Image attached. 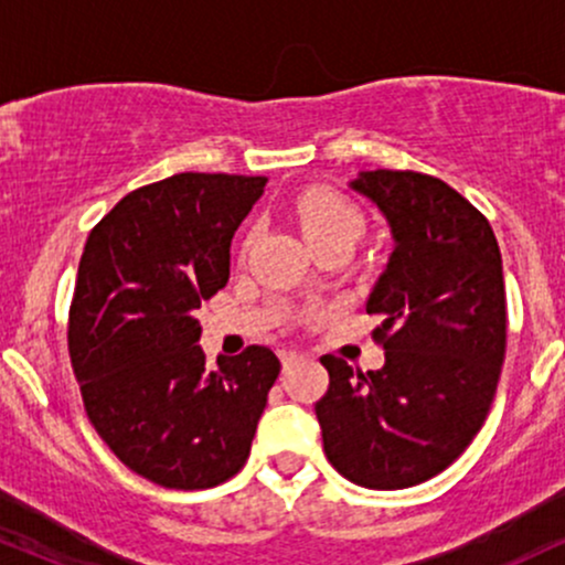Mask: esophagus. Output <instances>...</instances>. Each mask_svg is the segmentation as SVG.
<instances>
[{
    "mask_svg": "<svg viewBox=\"0 0 565 565\" xmlns=\"http://www.w3.org/2000/svg\"><path fill=\"white\" fill-rule=\"evenodd\" d=\"M278 355H281V364H284V369H289V364H295L297 359H302L300 350H295V348H284V350H278Z\"/></svg>",
    "mask_w": 565,
    "mask_h": 565,
    "instance_id": "34e87169",
    "label": "esophagus"
}]
</instances>
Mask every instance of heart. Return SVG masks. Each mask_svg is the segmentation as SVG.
I'll list each match as a JSON object with an SVG mask.
<instances>
[{
    "instance_id": "obj_1",
    "label": "heart",
    "mask_w": 565,
    "mask_h": 565,
    "mask_svg": "<svg viewBox=\"0 0 565 565\" xmlns=\"http://www.w3.org/2000/svg\"><path fill=\"white\" fill-rule=\"evenodd\" d=\"M289 212L313 249L334 242L355 244L366 228L364 212L342 193L329 191V188H302L289 201Z\"/></svg>"
}]
</instances>
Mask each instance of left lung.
<instances>
[{"mask_svg": "<svg viewBox=\"0 0 565 565\" xmlns=\"http://www.w3.org/2000/svg\"><path fill=\"white\" fill-rule=\"evenodd\" d=\"M350 188L380 206L395 249L366 300L385 366L361 372L321 355L316 401L332 468L366 489H408L438 476L481 430L504 350L502 255L462 193L412 170L361 172Z\"/></svg>", "mask_w": 565, "mask_h": 565, "instance_id": "8db88e82", "label": "left lung"}]
</instances>
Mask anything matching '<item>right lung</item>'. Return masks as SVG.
<instances>
[{"mask_svg":"<svg viewBox=\"0 0 565 565\" xmlns=\"http://www.w3.org/2000/svg\"><path fill=\"white\" fill-rule=\"evenodd\" d=\"M265 178L180 172L127 193L89 233L68 355L97 436L164 489H212L244 468L281 372L249 345L206 369L201 302L228 284L231 238Z\"/></svg>","mask_w":565,"mask_h":565,"instance_id":"obj_1","label":"right lung"}]
</instances>
